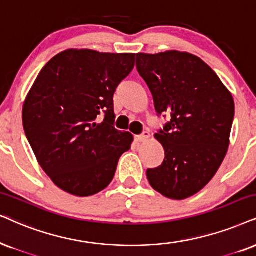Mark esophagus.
I'll return each instance as SVG.
<instances>
[{"label":"esophagus","mask_w":256,"mask_h":256,"mask_svg":"<svg viewBox=\"0 0 256 256\" xmlns=\"http://www.w3.org/2000/svg\"><path fill=\"white\" fill-rule=\"evenodd\" d=\"M150 138V134H148V131H144L142 134H138V136H134V139L136 142H145L146 139Z\"/></svg>","instance_id":"1"}]
</instances>
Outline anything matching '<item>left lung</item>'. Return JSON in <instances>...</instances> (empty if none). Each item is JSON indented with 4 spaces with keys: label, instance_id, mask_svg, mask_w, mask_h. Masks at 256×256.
Wrapping results in <instances>:
<instances>
[{
    "label": "left lung",
    "instance_id": "8db88e82",
    "mask_svg": "<svg viewBox=\"0 0 256 256\" xmlns=\"http://www.w3.org/2000/svg\"><path fill=\"white\" fill-rule=\"evenodd\" d=\"M136 67L154 96L157 116L169 122L154 137L162 166L148 169L151 186L172 200L202 190L224 160L235 114L234 99L214 70L189 53H138Z\"/></svg>",
    "mask_w": 256,
    "mask_h": 256
}]
</instances>
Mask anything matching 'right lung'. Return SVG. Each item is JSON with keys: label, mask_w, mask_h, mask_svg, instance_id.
I'll return each instance as SVG.
<instances>
[{"label": "right lung", "mask_w": 256, "mask_h": 256, "mask_svg": "<svg viewBox=\"0 0 256 256\" xmlns=\"http://www.w3.org/2000/svg\"><path fill=\"white\" fill-rule=\"evenodd\" d=\"M136 54L68 50L41 70L24 104L26 137L56 186L85 197L111 183L134 137L114 128L113 94Z\"/></svg>", "instance_id": "add662e5"}]
</instances>
